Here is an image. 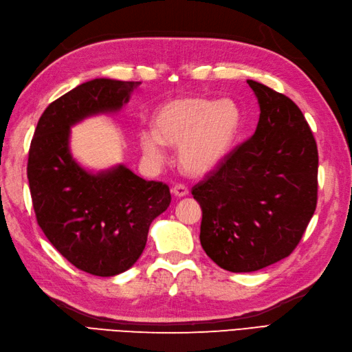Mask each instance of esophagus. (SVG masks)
I'll return each mask as SVG.
<instances>
[{"label": "esophagus", "instance_id": "esophagus-1", "mask_svg": "<svg viewBox=\"0 0 352 352\" xmlns=\"http://www.w3.org/2000/svg\"><path fill=\"white\" fill-rule=\"evenodd\" d=\"M171 192H173L176 197H184L188 194V186H186L185 184H176L173 188H171Z\"/></svg>", "mask_w": 352, "mask_h": 352}]
</instances>
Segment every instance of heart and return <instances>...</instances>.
<instances>
[{
    "label": "heart",
    "instance_id": "1",
    "mask_svg": "<svg viewBox=\"0 0 352 352\" xmlns=\"http://www.w3.org/2000/svg\"><path fill=\"white\" fill-rule=\"evenodd\" d=\"M239 120V110L232 100L173 99L156 113V129L140 131V146L152 161L164 160L166 144L179 146L184 170L200 176L215 168L228 155Z\"/></svg>",
    "mask_w": 352,
    "mask_h": 352
}]
</instances>
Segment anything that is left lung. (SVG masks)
<instances>
[{
  "label": "left lung",
  "mask_w": 352,
  "mask_h": 352,
  "mask_svg": "<svg viewBox=\"0 0 352 352\" xmlns=\"http://www.w3.org/2000/svg\"><path fill=\"white\" fill-rule=\"evenodd\" d=\"M261 105L252 137L192 186L200 242L218 267L252 272L291 254L318 203V147L292 99L247 81Z\"/></svg>",
  "instance_id": "obj_1"
}]
</instances>
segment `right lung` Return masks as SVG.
Wrapping results in <instances>:
<instances>
[{
	"label": "right lung",
	"mask_w": 352,
	"mask_h": 352,
	"mask_svg": "<svg viewBox=\"0 0 352 352\" xmlns=\"http://www.w3.org/2000/svg\"><path fill=\"white\" fill-rule=\"evenodd\" d=\"M137 81L98 78L56 99L37 122L27 177L37 224L78 270L111 277L143 253L153 218L171 201L167 184L146 181L129 168L91 175L69 153V128L90 114L128 102Z\"/></svg>",
	"instance_id": "right-lung-1"
}]
</instances>
